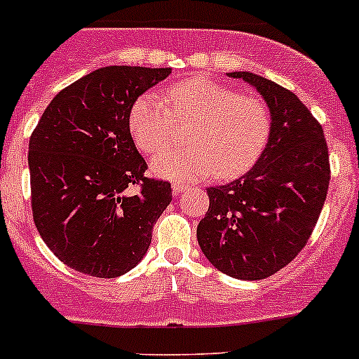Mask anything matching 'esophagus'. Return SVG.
<instances>
[{
	"instance_id": "esophagus-1",
	"label": "esophagus",
	"mask_w": 359,
	"mask_h": 359,
	"mask_svg": "<svg viewBox=\"0 0 359 359\" xmlns=\"http://www.w3.org/2000/svg\"><path fill=\"white\" fill-rule=\"evenodd\" d=\"M187 189V186L184 182H175V184H172V193H173V196H179L180 193H184V191Z\"/></svg>"
}]
</instances>
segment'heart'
I'll return each instance as SVG.
<instances>
[{
	"label": "heart",
	"instance_id": "heart-1",
	"mask_svg": "<svg viewBox=\"0 0 359 359\" xmlns=\"http://www.w3.org/2000/svg\"><path fill=\"white\" fill-rule=\"evenodd\" d=\"M175 121H191L187 147L161 151L151 161L156 175L173 180H198L212 172L220 179L241 175L262 154L271 130L262 100L203 76L172 85L165 99L142 93L130 109V132L146 153L172 142Z\"/></svg>",
	"mask_w": 359,
	"mask_h": 359
}]
</instances>
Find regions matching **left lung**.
<instances>
[{
	"instance_id": "1",
	"label": "left lung",
	"mask_w": 359,
	"mask_h": 359,
	"mask_svg": "<svg viewBox=\"0 0 359 359\" xmlns=\"http://www.w3.org/2000/svg\"><path fill=\"white\" fill-rule=\"evenodd\" d=\"M271 114L269 139L255 165L226 186L208 187L198 243L208 262L238 280H264L306 247L330 182L323 128L290 90L248 71Z\"/></svg>"
}]
</instances>
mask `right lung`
<instances>
[{"label": "right lung", "instance_id": "add662e5", "mask_svg": "<svg viewBox=\"0 0 359 359\" xmlns=\"http://www.w3.org/2000/svg\"><path fill=\"white\" fill-rule=\"evenodd\" d=\"M170 67L95 69L53 97L29 140L32 217L59 260L95 278L137 266L172 201L168 182L144 177L130 109ZM139 185L137 194L131 187Z\"/></svg>", "mask_w": 359, "mask_h": 359}]
</instances>
